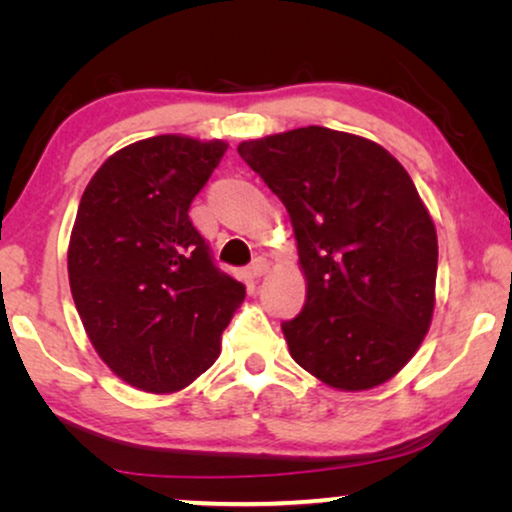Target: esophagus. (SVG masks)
<instances>
[{"label":"esophagus","instance_id":"obj_1","mask_svg":"<svg viewBox=\"0 0 512 512\" xmlns=\"http://www.w3.org/2000/svg\"><path fill=\"white\" fill-rule=\"evenodd\" d=\"M268 270H270V261H268V258H256V261L251 263V268H249L251 277H254V279H261Z\"/></svg>","mask_w":512,"mask_h":512}]
</instances>
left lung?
Segmentation results:
<instances>
[{
	"label": "left lung",
	"mask_w": 512,
	"mask_h": 512,
	"mask_svg": "<svg viewBox=\"0 0 512 512\" xmlns=\"http://www.w3.org/2000/svg\"><path fill=\"white\" fill-rule=\"evenodd\" d=\"M289 212L307 298L282 331L293 361L328 387L391 380L436 305L438 237L405 167L380 144L307 125L237 146Z\"/></svg>",
	"instance_id": "obj_1"
}]
</instances>
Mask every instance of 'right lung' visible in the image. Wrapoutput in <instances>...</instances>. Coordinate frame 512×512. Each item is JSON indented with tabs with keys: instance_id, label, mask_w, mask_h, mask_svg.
Masks as SVG:
<instances>
[{
	"instance_id": "right-lung-1",
	"label": "right lung",
	"mask_w": 512,
	"mask_h": 512,
	"mask_svg": "<svg viewBox=\"0 0 512 512\" xmlns=\"http://www.w3.org/2000/svg\"><path fill=\"white\" fill-rule=\"evenodd\" d=\"M228 144L142 139L104 160L69 237L74 305L100 359L132 387L170 394L221 354L244 284L212 261L188 219Z\"/></svg>"
}]
</instances>
